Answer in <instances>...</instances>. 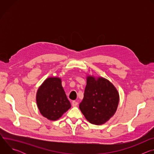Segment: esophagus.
<instances>
[{
    "instance_id": "1",
    "label": "esophagus",
    "mask_w": 154,
    "mask_h": 154,
    "mask_svg": "<svg viewBox=\"0 0 154 154\" xmlns=\"http://www.w3.org/2000/svg\"><path fill=\"white\" fill-rule=\"evenodd\" d=\"M77 105H78V102H76V101H73V102H72V106H76Z\"/></svg>"
}]
</instances>
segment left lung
Listing matches in <instances>:
<instances>
[{"label": "left lung", "instance_id": "8db88e82", "mask_svg": "<svg viewBox=\"0 0 154 154\" xmlns=\"http://www.w3.org/2000/svg\"><path fill=\"white\" fill-rule=\"evenodd\" d=\"M119 101V93L108 80L86 76L84 97L79 108L87 121L95 125L105 124L115 114Z\"/></svg>", "mask_w": 154, "mask_h": 154}]
</instances>
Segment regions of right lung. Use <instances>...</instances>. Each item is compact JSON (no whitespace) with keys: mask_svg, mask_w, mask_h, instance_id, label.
Returning <instances> with one entry per match:
<instances>
[{"mask_svg":"<svg viewBox=\"0 0 154 154\" xmlns=\"http://www.w3.org/2000/svg\"><path fill=\"white\" fill-rule=\"evenodd\" d=\"M36 101L40 113L51 121L58 120L71 106L58 77L43 82L36 92Z\"/></svg>","mask_w":154,"mask_h":154,"instance_id":"1","label":"right lung"}]
</instances>
